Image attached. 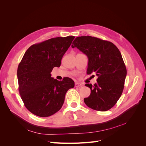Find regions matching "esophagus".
Instances as JSON below:
<instances>
[{
	"mask_svg": "<svg viewBox=\"0 0 146 146\" xmlns=\"http://www.w3.org/2000/svg\"><path fill=\"white\" fill-rule=\"evenodd\" d=\"M82 86H83V85H82V84H81L80 83H78V82L75 83V87L78 88V87H81Z\"/></svg>",
	"mask_w": 146,
	"mask_h": 146,
	"instance_id": "34e87169",
	"label": "esophagus"
}]
</instances>
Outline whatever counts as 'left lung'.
Wrapping results in <instances>:
<instances>
[{
	"label": "left lung",
	"mask_w": 146,
	"mask_h": 146,
	"mask_svg": "<svg viewBox=\"0 0 146 146\" xmlns=\"http://www.w3.org/2000/svg\"><path fill=\"white\" fill-rule=\"evenodd\" d=\"M72 47H77L88 58L87 74L98 77L94 86L85 84L91 94L84 99L94 110L105 111L116 104L122 95L127 69L120 51L113 43L91 36L77 37Z\"/></svg>",
	"instance_id": "obj_1"
}]
</instances>
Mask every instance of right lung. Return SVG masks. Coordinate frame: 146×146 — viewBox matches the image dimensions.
Instances as JSON below:
<instances>
[{"label":"right lung","mask_w":146,"mask_h":146,"mask_svg":"<svg viewBox=\"0 0 146 146\" xmlns=\"http://www.w3.org/2000/svg\"><path fill=\"white\" fill-rule=\"evenodd\" d=\"M75 38L57 37L31 46L17 68L19 91L25 107L33 114L48 117L58 111L66 92L74 87L71 78L62 81L51 77L54 67H60L64 54Z\"/></svg>","instance_id":"1"}]
</instances>
